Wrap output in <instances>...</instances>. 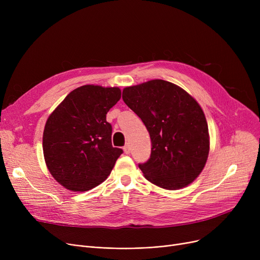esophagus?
<instances>
[{"mask_svg":"<svg viewBox=\"0 0 260 260\" xmlns=\"http://www.w3.org/2000/svg\"><path fill=\"white\" fill-rule=\"evenodd\" d=\"M123 151H124L125 154L128 155V154L131 153V147H129V145H128V144H125L124 147H123Z\"/></svg>","mask_w":260,"mask_h":260,"instance_id":"esophagus-1","label":"esophagus"}]
</instances>
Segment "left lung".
<instances>
[{
	"instance_id": "obj_1",
	"label": "left lung",
	"mask_w": 260,
	"mask_h": 260,
	"mask_svg": "<svg viewBox=\"0 0 260 260\" xmlns=\"http://www.w3.org/2000/svg\"><path fill=\"white\" fill-rule=\"evenodd\" d=\"M122 98L151 136V158L139 165L145 179L170 190L192 183L210 152L208 122L199 103L180 86L159 79L125 87Z\"/></svg>"
}]
</instances>
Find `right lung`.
I'll list each match as a JSON object with an SVG mask.
<instances>
[{
	"label": "right lung",
	"mask_w": 260,
	"mask_h": 260,
	"mask_svg": "<svg viewBox=\"0 0 260 260\" xmlns=\"http://www.w3.org/2000/svg\"><path fill=\"white\" fill-rule=\"evenodd\" d=\"M121 98L119 87L83 85L68 93L49 115L43 154L51 176L73 192H86L106 180L123 153L113 147L106 114Z\"/></svg>",
	"instance_id": "add662e5"
}]
</instances>
